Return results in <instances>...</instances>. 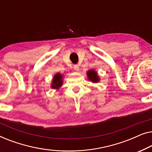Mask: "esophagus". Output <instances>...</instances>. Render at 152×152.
Here are the masks:
<instances>
[{
    "mask_svg": "<svg viewBox=\"0 0 152 152\" xmlns=\"http://www.w3.org/2000/svg\"><path fill=\"white\" fill-rule=\"evenodd\" d=\"M73 68H74V69L76 70V71H78V70H80V66H79V65H77V64H76V65H74Z\"/></svg>",
    "mask_w": 152,
    "mask_h": 152,
    "instance_id": "1",
    "label": "esophagus"
}]
</instances>
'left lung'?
Instances as JSON below:
<instances>
[{
  "label": "left lung",
  "instance_id": "left-lung-1",
  "mask_svg": "<svg viewBox=\"0 0 152 152\" xmlns=\"http://www.w3.org/2000/svg\"><path fill=\"white\" fill-rule=\"evenodd\" d=\"M87 76H88V80L91 81L92 82L97 83L99 81V78L98 75H97V72L95 70H90L87 72Z\"/></svg>",
  "mask_w": 152,
  "mask_h": 152
}]
</instances>
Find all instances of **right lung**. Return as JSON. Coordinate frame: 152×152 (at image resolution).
I'll return each instance as SVG.
<instances>
[{"label": "right lung", "instance_id": "right-lung-1", "mask_svg": "<svg viewBox=\"0 0 152 152\" xmlns=\"http://www.w3.org/2000/svg\"><path fill=\"white\" fill-rule=\"evenodd\" d=\"M62 75L60 73H57L54 76L52 82L51 88L54 89H59L61 86L63 84V80H62Z\"/></svg>", "mask_w": 152, "mask_h": 152}]
</instances>
